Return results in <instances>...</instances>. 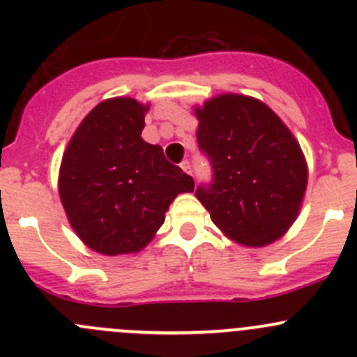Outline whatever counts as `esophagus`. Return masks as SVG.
I'll list each match as a JSON object with an SVG mask.
<instances>
[{"label":"esophagus","instance_id":"34e87169","mask_svg":"<svg viewBox=\"0 0 357 357\" xmlns=\"http://www.w3.org/2000/svg\"><path fill=\"white\" fill-rule=\"evenodd\" d=\"M181 169L186 172V174H192V165H190L188 160L181 162Z\"/></svg>","mask_w":357,"mask_h":357}]
</instances>
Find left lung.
I'll return each instance as SVG.
<instances>
[{
	"label": "left lung",
	"mask_w": 357,
	"mask_h": 357,
	"mask_svg": "<svg viewBox=\"0 0 357 357\" xmlns=\"http://www.w3.org/2000/svg\"><path fill=\"white\" fill-rule=\"evenodd\" d=\"M197 139L212 183L195 195L233 242L264 247L282 238L301 211L307 164L282 119L261 100L225 93L195 107Z\"/></svg>",
	"instance_id": "left-lung-1"
}]
</instances>
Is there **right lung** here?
<instances>
[{
    "label": "right lung",
    "mask_w": 357,
    "mask_h": 357,
    "mask_svg": "<svg viewBox=\"0 0 357 357\" xmlns=\"http://www.w3.org/2000/svg\"><path fill=\"white\" fill-rule=\"evenodd\" d=\"M149 103L103 100L79 124L63 152L59 193L75 235L103 255L136 254L152 242L192 176L142 138Z\"/></svg>",
    "instance_id": "add662e5"
}]
</instances>
